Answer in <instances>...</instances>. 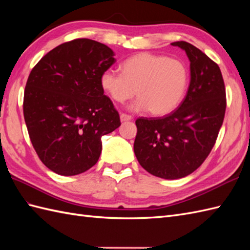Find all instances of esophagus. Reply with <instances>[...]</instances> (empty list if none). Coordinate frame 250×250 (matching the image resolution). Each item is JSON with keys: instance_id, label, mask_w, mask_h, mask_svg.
<instances>
[{"instance_id": "34e87169", "label": "esophagus", "mask_w": 250, "mask_h": 250, "mask_svg": "<svg viewBox=\"0 0 250 250\" xmlns=\"http://www.w3.org/2000/svg\"><path fill=\"white\" fill-rule=\"evenodd\" d=\"M132 119V116L131 115H128V114H125L122 113L120 114V120L124 122V121H128V120H131Z\"/></svg>"}]
</instances>
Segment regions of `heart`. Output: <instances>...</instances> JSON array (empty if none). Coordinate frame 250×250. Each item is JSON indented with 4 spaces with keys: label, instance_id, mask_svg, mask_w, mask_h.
<instances>
[{
    "label": "heart",
    "instance_id": "b5f03b06",
    "mask_svg": "<svg viewBox=\"0 0 250 250\" xmlns=\"http://www.w3.org/2000/svg\"><path fill=\"white\" fill-rule=\"evenodd\" d=\"M121 74L113 70L102 73L101 87L117 103L139 97L132 108L149 110L163 116L173 111L187 91L189 71L186 63L167 56L141 52L125 60Z\"/></svg>",
    "mask_w": 250,
    "mask_h": 250
}]
</instances>
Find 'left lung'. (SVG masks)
<instances>
[{
	"instance_id": "left-lung-1",
	"label": "left lung",
	"mask_w": 250,
	"mask_h": 250,
	"mask_svg": "<svg viewBox=\"0 0 250 250\" xmlns=\"http://www.w3.org/2000/svg\"><path fill=\"white\" fill-rule=\"evenodd\" d=\"M172 45L184 49L190 60L187 94L171 114L135 121L137 161L148 173L164 179L185 177L201 167L215 145L227 107L218 64L187 42Z\"/></svg>"
}]
</instances>
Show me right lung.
<instances>
[{
    "label": "right lung",
    "instance_id": "add662e5",
    "mask_svg": "<svg viewBox=\"0 0 250 250\" xmlns=\"http://www.w3.org/2000/svg\"><path fill=\"white\" fill-rule=\"evenodd\" d=\"M108 46L77 39L50 50L32 68L23 116L32 145L45 166L63 176L91 168L102 139L120 125L100 78L116 62Z\"/></svg>",
    "mask_w": 250,
    "mask_h": 250
}]
</instances>
